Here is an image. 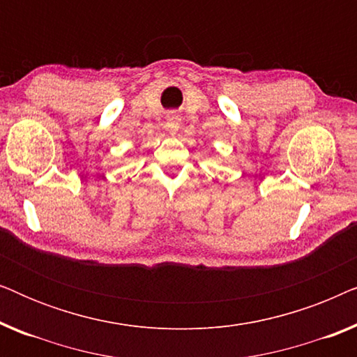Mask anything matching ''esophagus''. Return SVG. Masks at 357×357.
I'll use <instances>...</instances> for the list:
<instances>
[{
    "instance_id": "esophagus-1",
    "label": "esophagus",
    "mask_w": 357,
    "mask_h": 357,
    "mask_svg": "<svg viewBox=\"0 0 357 357\" xmlns=\"http://www.w3.org/2000/svg\"><path fill=\"white\" fill-rule=\"evenodd\" d=\"M165 126H167V130L172 135L177 133L178 128H180V116L175 115V114H169L167 120H165Z\"/></svg>"
}]
</instances>
